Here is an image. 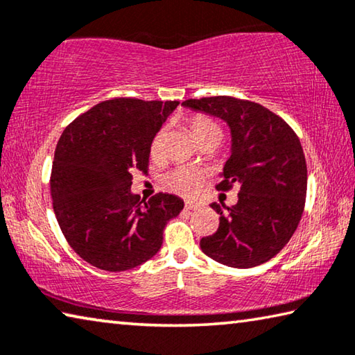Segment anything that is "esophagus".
<instances>
[{"instance_id": "esophagus-1", "label": "esophagus", "mask_w": 355, "mask_h": 355, "mask_svg": "<svg viewBox=\"0 0 355 355\" xmlns=\"http://www.w3.org/2000/svg\"><path fill=\"white\" fill-rule=\"evenodd\" d=\"M184 208H186V209H199V208H200V205H199V203L186 202V203H184Z\"/></svg>"}]
</instances>
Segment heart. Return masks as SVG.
Here are the masks:
<instances>
[{"instance_id": "heart-1", "label": "heart", "mask_w": 355, "mask_h": 355, "mask_svg": "<svg viewBox=\"0 0 355 355\" xmlns=\"http://www.w3.org/2000/svg\"><path fill=\"white\" fill-rule=\"evenodd\" d=\"M189 128L199 142L213 135L220 137V130L218 125H216L209 117L202 116V114H196V116H192L189 119ZM163 141L164 130H159L152 139V144H150V155H152V158H158L161 155ZM203 180H205V177H203V173L199 171L191 169V167H175V169L171 171L163 178V183L167 189L175 192L178 196L194 197L199 194Z\"/></svg>"}]
</instances>
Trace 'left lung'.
Instances as JSON below:
<instances>
[{"label":"left lung","mask_w":355,"mask_h":355,"mask_svg":"<svg viewBox=\"0 0 355 355\" xmlns=\"http://www.w3.org/2000/svg\"><path fill=\"white\" fill-rule=\"evenodd\" d=\"M183 105L220 117L232 130V155L216 189L236 186L238 203L227 213L213 203L219 228L200 239L202 252L232 268L266 263L290 241L304 213L307 163L297 135L255 101L218 95Z\"/></svg>","instance_id":"left-lung-1"}]
</instances>
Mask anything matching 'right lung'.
Returning a JSON list of instances; mask_svg holds the SVG:
<instances>
[{"label":"right lung","instance_id":"right-lung-1","mask_svg":"<svg viewBox=\"0 0 355 355\" xmlns=\"http://www.w3.org/2000/svg\"><path fill=\"white\" fill-rule=\"evenodd\" d=\"M178 101L112 98L76 117L59 139L50 191L58 224L84 261L119 272L152 258L167 222L184 203L158 192L131 194L136 171H148L150 144Z\"/></svg>","mask_w":355,"mask_h":355}]
</instances>
